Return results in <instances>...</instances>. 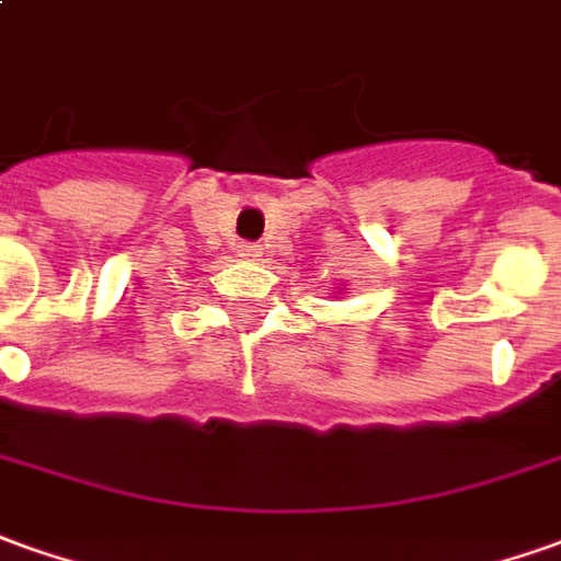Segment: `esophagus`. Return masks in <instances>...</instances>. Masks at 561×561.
Returning <instances> with one entry per match:
<instances>
[{
	"label": "esophagus",
	"instance_id": "esophagus-1",
	"mask_svg": "<svg viewBox=\"0 0 561 561\" xmlns=\"http://www.w3.org/2000/svg\"><path fill=\"white\" fill-rule=\"evenodd\" d=\"M238 256L247 259V262H256V259L262 256V247H259V243H241V247H238Z\"/></svg>",
	"mask_w": 561,
	"mask_h": 561
}]
</instances>
